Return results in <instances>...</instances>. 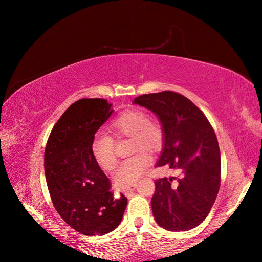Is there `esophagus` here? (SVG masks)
<instances>
[{
  "instance_id": "obj_1",
  "label": "esophagus",
  "mask_w": 262,
  "mask_h": 262,
  "mask_svg": "<svg viewBox=\"0 0 262 262\" xmlns=\"http://www.w3.org/2000/svg\"><path fill=\"white\" fill-rule=\"evenodd\" d=\"M136 187H137V185H136V183H134V185H130V186H128V187H126V188H122V189H121V192L125 193V194H128L129 192L134 191L135 189H136Z\"/></svg>"
}]
</instances>
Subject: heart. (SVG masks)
Instances as JSON below:
<instances>
[{
	"mask_svg": "<svg viewBox=\"0 0 262 262\" xmlns=\"http://www.w3.org/2000/svg\"><path fill=\"white\" fill-rule=\"evenodd\" d=\"M109 132L116 138L130 137L132 151L138 149L158 151L163 144V128L159 122L149 120V116L140 109L122 111L110 122ZM114 140L108 135L98 134L91 143V153L94 162L103 171H111L116 165ZM152 160L145 152H138L119 164L114 173L117 187L125 188L140 179L151 164Z\"/></svg>",
	"mask_w": 262,
	"mask_h": 262,
	"instance_id": "b5f03b06",
	"label": "heart"
}]
</instances>
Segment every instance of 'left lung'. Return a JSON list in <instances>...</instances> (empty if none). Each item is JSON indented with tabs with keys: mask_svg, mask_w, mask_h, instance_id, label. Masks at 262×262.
<instances>
[{
	"mask_svg": "<svg viewBox=\"0 0 262 262\" xmlns=\"http://www.w3.org/2000/svg\"><path fill=\"white\" fill-rule=\"evenodd\" d=\"M134 103L157 115L163 147L157 166L181 176L155 181L151 200L157 223L172 232L198 226L213 207L221 185V153L213 127L190 100L172 91L143 94Z\"/></svg>",
	"mask_w": 262,
	"mask_h": 262,
	"instance_id": "left-lung-1",
	"label": "left lung"
}]
</instances>
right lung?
<instances>
[{
	"label": "right lung",
	"instance_id": "right-lung-1",
	"mask_svg": "<svg viewBox=\"0 0 262 262\" xmlns=\"http://www.w3.org/2000/svg\"><path fill=\"white\" fill-rule=\"evenodd\" d=\"M104 99H81L71 104L49 135L45 174L52 202L72 229L88 236L117 229L127 198H115L109 179L94 162V134L113 114Z\"/></svg>",
	"mask_w": 262,
	"mask_h": 262
}]
</instances>
